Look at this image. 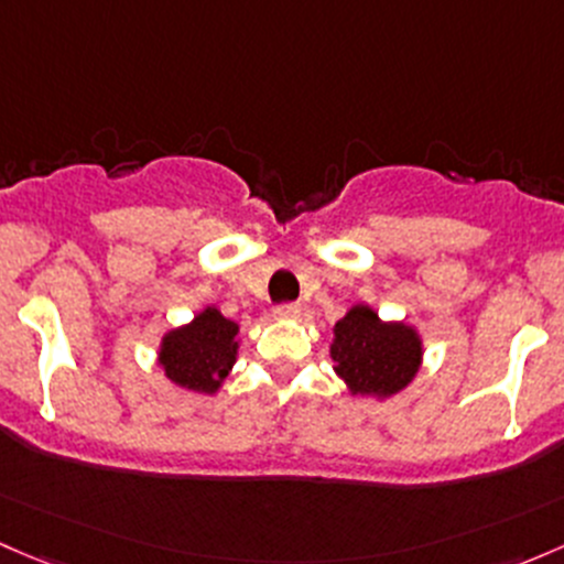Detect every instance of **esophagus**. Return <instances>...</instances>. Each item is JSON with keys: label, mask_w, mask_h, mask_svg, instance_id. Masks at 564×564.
Instances as JSON below:
<instances>
[{"label": "esophagus", "mask_w": 564, "mask_h": 564, "mask_svg": "<svg viewBox=\"0 0 564 564\" xmlns=\"http://www.w3.org/2000/svg\"><path fill=\"white\" fill-rule=\"evenodd\" d=\"M274 315L282 317V321H295L301 315V306L293 304V301H284V304L274 306Z\"/></svg>", "instance_id": "34e87169"}]
</instances>
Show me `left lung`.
Wrapping results in <instances>:
<instances>
[{"instance_id":"1","label":"left lung","mask_w":564,"mask_h":564,"mask_svg":"<svg viewBox=\"0 0 564 564\" xmlns=\"http://www.w3.org/2000/svg\"><path fill=\"white\" fill-rule=\"evenodd\" d=\"M330 358L352 393L391 397L415 377L421 341L402 323H382L369 306H352L336 323Z\"/></svg>"}]
</instances>
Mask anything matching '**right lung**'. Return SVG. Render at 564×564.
<instances>
[{
	"mask_svg": "<svg viewBox=\"0 0 564 564\" xmlns=\"http://www.w3.org/2000/svg\"><path fill=\"white\" fill-rule=\"evenodd\" d=\"M236 334L239 325L217 310H206L162 339L160 364L176 386L214 393L236 364Z\"/></svg>",
	"mask_w": 564,
	"mask_h": 564,
	"instance_id": "obj_1",
	"label": "right lung"
}]
</instances>
